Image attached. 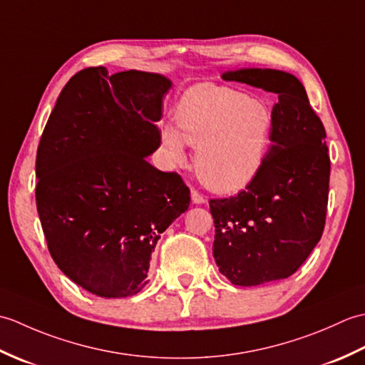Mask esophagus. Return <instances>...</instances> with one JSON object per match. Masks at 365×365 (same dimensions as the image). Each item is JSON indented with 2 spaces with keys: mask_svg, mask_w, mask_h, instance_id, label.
<instances>
[{
  "mask_svg": "<svg viewBox=\"0 0 365 365\" xmlns=\"http://www.w3.org/2000/svg\"><path fill=\"white\" fill-rule=\"evenodd\" d=\"M191 199L195 204H205L207 202V197L202 195V192H199L196 188H191Z\"/></svg>",
  "mask_w": 365,
  "mask_h": 365,
  "instance_id": "esophagus-1",
  "label": "esophagus"
}]
</instances>
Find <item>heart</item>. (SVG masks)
I'll return each instance as SVG.
<instances>
[{
    "label": "heart",
    "mask_w": 365,
    "mask_h": 365,
    "mask_svg": "<svg viewBox=\"0 0 365 365\" xmlns=\"http://www.w3.org/2000/svg\"><path fill=\"white\" fill-rule=\"evenodd\" d=\"M175 125L161 128V143L170 160L183 163L185 144L196 147L195 169L200 180L216 192H237L262 170L274 118L263 98L200 83L178 102Z\"/></svg>",
    "instance_id": "1"
}]
</instances>
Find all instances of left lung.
I'll return each instance as SVG.
<instances>
[{
    "mask_svg": "<svg viewBox=\"0 0 365 365\" xmlns=\"http://www.w3.org/2000/svg\"><path fill=\"white\" fill-rule=\"evenodd\" d=\"M222 78L279 96L259 175L237 196L210 199L216 265L234 285L251 287L292 276L320 242L331 160L327 131L297 76L243 68Z\"/></svg>",
    "mask_w": 365,
    "mask_h": 365,
    "instance_id": "left-lung-1",
    "label": "left lung"
}]
</instances>
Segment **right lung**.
Returning <instances> with one entry per match:
<instances>
[{
    "mask_svg": "<svg viewBox=\"0 0 365 365\" xmlns=\"http://www.w3.org/2000/svg\"><path fill=\"white\" fill-rule=\"evenodd\" d=\"M170 81L105 67L75 73L61 91L36 157V204L54 263L102 298L141 292L160 234L190 207L177 173L145 160L161 144Z\"/></svg>",
    "mask_w": 365,
    "mask_h": 365,
    "instance_id": "obj_1",
    "label": "right lung"
}]
</instances>
